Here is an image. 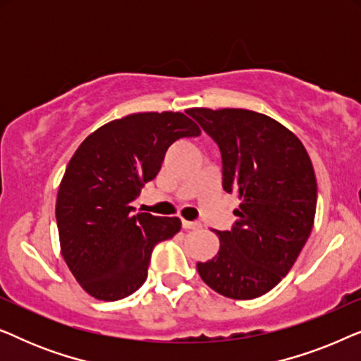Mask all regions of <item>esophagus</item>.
Masks as SVG:
<instances>
[{
	"label": "esophagus",
	"mask_w": 361,
	"mask_h": 361,
	"mask_svg": "<svg viewBox=\"0 0 361 361\" xmlns=\"http://www.w3.org/2000/svg\"><path fill=\"white\" fill-rule=\"evenodd\" d=\"M182 226H184L185 230H199V228H202V224H200V221L182 220Z\"/></svg>",
	"instance_id": "34e87169"
}]
</instances>
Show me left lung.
Wrapping results in <instances>:
<instances>
[{"mask_svg":"<svg viewBox=\"0 0 361 361\" xmlns=\"http://www.w3.org/2000/svg\"><path fill=\"white\" fill-rule=\"evenodd\" d=\"M216 142L224 189L238 195L231 230L215 231L220 250L197 271L230 299H255L274 288L312 231L317 180L299 141L273 118L241 108L187 111Z\"/></svg>","mask_w":361,"mask_h":361,"instance_id":"left-lung-1","label":"left lung"}]
</instances>
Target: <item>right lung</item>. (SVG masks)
<instances>
[{
	"label": "right lung",
	"mask_w": 361,
	"mask_h": 361,
	"mask_svg": "<svg viewBox=\"0 0 361 361\" xmlns=\"http://www.w3.org/2000/svg\"><path fill=\"white\" fill-rule=\"evenodd\" d=\"M199 135L184 113H135L98 128L72 156L57 194L59 238L68 269L95 299L140 289L152 248L180 230L177 216L135 215L131 202L172 142Z\"/></svg>",
	"instance_id": "1"
}]
</instances>
